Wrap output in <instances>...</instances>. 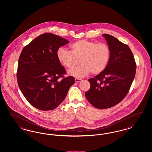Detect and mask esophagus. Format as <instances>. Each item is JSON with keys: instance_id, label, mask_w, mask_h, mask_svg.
<instances>
[{"instance_id": "34e87169", "label": "esophagus", "mask_w": 152, "mask_h": 152, "mask_svg": "<svg viewBox=\"0 0 152 152\" xmlns=\"http://www.w3.org/2000/svg\"><path fill=\"white\" fill-rule=\"evenodd\" d=\"M81 80H82L81 79L76 78V79H75V82H76V83H79L80 81H81Z\"/></svg>"}]
</instances>
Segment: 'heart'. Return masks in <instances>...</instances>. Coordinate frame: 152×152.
I'll return each mask as SVG.
<instances>
[{
	"label": "heart",
	"mask_w": 152,
	"mask_h": 152,
	"mask_svg": "<svg viewBox=\"0 0 152 152\" xmlns=\"http://www.w3.org/2000/svg\"><path fill=\"white\" fill-rule=\"evenodd\" d=\"M70 52L60 47L56 52L58 61L70 69L80 59L81 65L68 71V75L77 78L83 77L92 72L97 75L107 66L110 58V50L105 43H97L87 40H80L71 44Z\"/></svg>",
	"instance_id": "heart-1"
}]
</instances>
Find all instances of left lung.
<instances>
[{"instance_id": "8db88e82", "label": "left lung", "mask_w": 152, "mask_h": 152, "mask_svg": "<svg viewBox=\"0 0 152 152\" xmlns=\"http://www.w3.org/2000/svg\"><path fill=\"white\" fill-rule=\"evenodd\" d=\"M102 36L110 50V60L102 72L88 80L91 87L85 93L88 101L100 109L112 107L123 100L129 92L136 71L130 48L114 36Z\"/></svg>"}]
</instances>
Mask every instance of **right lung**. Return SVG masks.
I'll use <instances>...</instances> for the list:
<instances>
[{"label": "right lung", "instance_id": "obj_1", "mask_svg": "<svg viewBox=\"0 0 152 152\" xmlns=\"http://www.w3.org/2000/svg\"><path fill=\"white\" fill-rule=\"evenodd\" d=\"M69 43L51 33L37 36L24 47L18 61L17 80L22 94L33 107L41 110L56 108L75 83L72 76L58 79L65 74L56 52Z\"/></svg>", "mask_w": 152, "mask_h": 152}]
</instances>
